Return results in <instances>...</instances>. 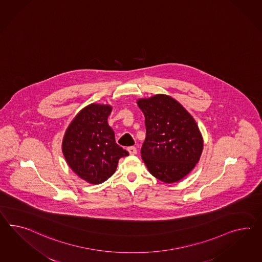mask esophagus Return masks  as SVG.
<instances>
[{
  "instance_id": "obj_1",
  "label": "esophagus",
  "mask_w": 262,
  "mask_h": 262,
  "mask_svg": "<svg viewBox=\"0 0 262 262\" xmlns=\"http://www.w3.org/2000/svg\"><path fill=\"white\" fill-rule=\"evenodd\" d=\"M127 150L130 155H136L138 153V150L135 146H130V147H128Z\"/></svg>"
}]
</instances>
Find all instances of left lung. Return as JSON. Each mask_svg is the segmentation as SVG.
Segmentation results:
<instances>
[{
	"mask_svg": "<svg viewBox=\"0 0 262 262\" xmlns=\"http://www.w3.org/2000/svg\"><path fill=\"white\" fill-rule=\"evenodd\" d=\"M146 137L141 158L151 174L165 183L180 181L201 158L203 141L193 117L166 95L141 99Z\"/></svg>",
	"mask_w": 262,
	"mask_h": 262,
	"instance_id": "8db88e82",
	"label": "left lung"
}]
</instances>
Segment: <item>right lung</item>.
Returning <instances> with one entry per match:
<instances>
[{
	"mask_svg": "<svg viewBox=\"0 0 262 262\" xmlns=\"http://www.w3.org/2000/svg\"><path fill=\"white\" fill-rule=\"evenodd\" d=\"M111 106L90 104L83 108L68 126L62 152L68 165L84 181L100 184L114 174L118 161L129 155L115 141L108 125Z\"/></svg>",
	"mask_w": 262,
	"mask_h": 262,
	"instance_id": "right-lung-1",
	"label": "right lung"
}]
</instances>
